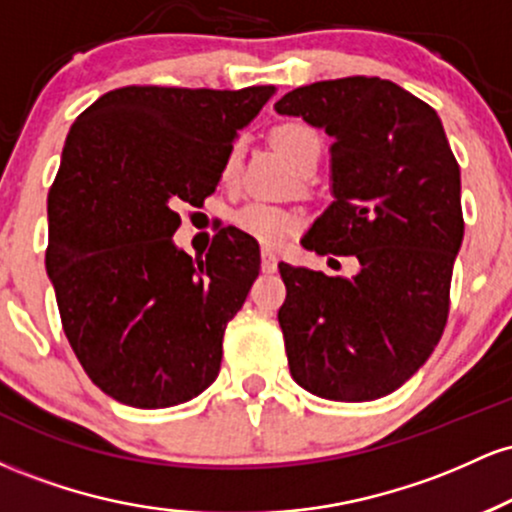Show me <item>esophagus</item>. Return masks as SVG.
<instances>
[{"instance_id": "esophagus-1", "label": "esophagus", "mask_w": 512, "mask_h": 512, "mask_svg": "<svg viewBox=\"0 0 512 512\" xmlns=\"http://www.w3.org/2000/svg\"><path fill=\"white\" fill-rule=\"evenodd\" d=\"M276 262L279 260H276V255L272 250H262V272L264 274H272L276 269Z\"/></svg>"}]
</instances>
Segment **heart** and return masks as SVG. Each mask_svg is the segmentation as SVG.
I'll return each instance as SVG.
<instances>
[{
  "instance_id": "b5f03b06",
  "label": "heart",
  "mask_w": 512,
  "mask_h": 512,
  "mask_svg": "<svg viewBox=\"0 0 512 512\" xmlns=\"http://www.w3.org/2000/svg\"><path fill=\"white\" fill-rule=\"evenodd\" d=\"M274 144L296 170L317 166V161H320V137L313 127L303 125V122H286V125L276 127ZM240 156H243V142H236L228 151L226 163H223V178H236ZM236 226L264 245H281L296 231L298 221L291 211L274 207V204L250 202L236 211Z\"/></svg>"
}]
</instances>
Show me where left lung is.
I'll return each mask as SVG.
<instances>
[{
  "label": "left lung",
  "mask_w": 512,
  "mask_h": 512,
  "mask_svg": "<svg viewBox=\"0 0 512 512\" xmlns=\"http://www.w3.org/2000/svg\"><path fill=\"white\" fill-rule=\"evenodd\" d=\"M274 110L332 137V204L301 245L358 260L351 279L279 262L291 375L334 402L385 397L424 366L448 322L464 221L443 122L378 76L293 88Z\"/></svg>",
  "instance_id": "obj_1"
}]
</instances>
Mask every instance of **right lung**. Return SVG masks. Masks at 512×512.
<instances>
[{
	"label": "right lung",
	"mask_w": 512,
	"mask_h": 512,
	"mask_svg": "<svg viewBox=\"0 0 512 512\" xmlns=\"http://www.w3.org/2000/svg\"><path fill=\"white\" fill-rule=\"evenodd\" d=\"M274 93L115 88L69 129L48 195L45 267L76 358L117 402L175 407L219 375L223 332L260 274V245L226 226L192 260L173 240L175 209L216 190L238 129Z\"/></svg>",
	"instance_id": "add662e5"
}]
</instances>
